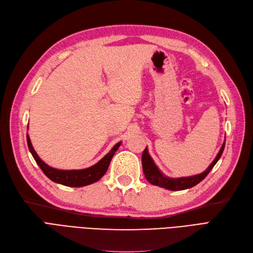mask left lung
Masks as SVG:
<instances>
[{
    "label": "left lung",
    "instance_id": "obj_1",
    "mask_svg": "<svg viewBox=\"0 0 253 253\" xmlns=\"http://www.w3.org/2000/svg\"><path fill=\"white\" fill-rule=\"evenodd\" d=\"M224 146H225V141L223 142V144H222L215 160L211 162V164L207 168L206 171H204L203 173L193 175V176L178 177V178H171L162 173L159 170V168L157 167V165L155 164L154 160L149 156L147 147H146L143 150V154H142V168H143L144 175L151 185L159 186L171 191H180V190H186V189L192 188L196 186L197 184H199L200 181L210 173V171L213 169V167L215 166V164L222 156V153H223L224 150Z\"/></svg>",
    "mask_w": 253,
    "mask_h": 253
}]
</instances>
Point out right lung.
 <instances>
[{
	"label": "right lung",
	"instance_id": "obj_1",
	"mask_svg": "<svg viewBox=\"0 0 253 253\" xmlns=\"http://www.w3.org/2000/svg\"><path fill=\"white\" fill-rule=\"evenodd\" d=\"M27 143H28L30 153L32 154L37 165L40 167V169L42 170V172L50 180L67 187H84L90 184H93L98 179L102 178L107 172L111 160H112L114 154L116 153V150L119 148L121 144V142H118L117 144H115L113 148L111 149L102 160L98 161L95 165L91 167L80 169V170H61V169H56L48 166L38 157V155L36 154V151L32 146L31 140H30V137L28 134H27Z\"/></svg>",
	"mask_w": 253,
	"mask_h": 253
}]
</instances>
